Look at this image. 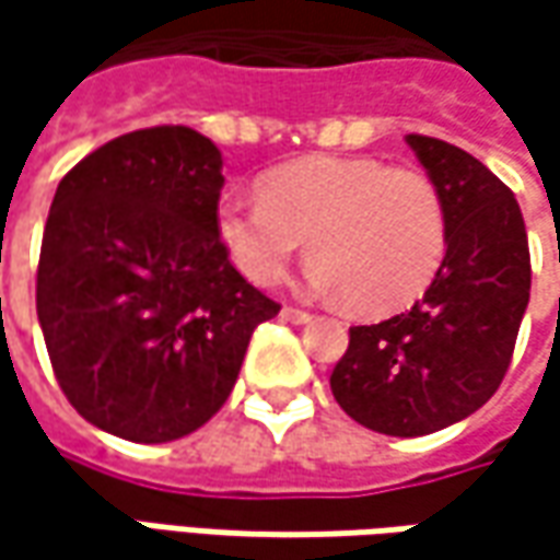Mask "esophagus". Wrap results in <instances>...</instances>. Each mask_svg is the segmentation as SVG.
Listing matches in <instances>:
<instances>
[{
    "mask_svg": "<svg viewBox=\"0 0 560 560\" xmlns=\"http://www.w3.org/2000/svg\"><path fill=\"white\" fill-rule=\"evenodd\" d=\"M280 317L290 320V324H308V320H312V314L302 312V308H292V305H287V308L280 312Z\"/></svg>",
    "mask_w": 560,
    "mask_h": 560,
    "instance_id": "1",
    "label": "esophagus"
}]
</instances>
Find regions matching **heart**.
Masks as SVG:
<instances>
[{
	"label": "heart",
	"mask_w": 560,
	"mask_h": 560,
	"mask_svg": "<svg viewBox=\"0 0 560 560\" xmlns=\"http://www.w3.org/2000/svg\"><path fill=\"white\" fill-rule=\"evenodd\" d=\"M230 261L258 287L277 283L308 240L312 283L361 314L415 302L448 248V211L436 184L380 159L312 155L280 164L258 199H224L214 214Z\"/></svg>",
	"instance_id": "1"
}]
</instances>
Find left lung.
<instances>
[{
    "label": "left lung",
    "mask_w": 560,
    "mask_h": 560,
    "mask_svg": "<svg viewBox=\"0 0 560 560\" xmlns=\"http://www.w3.org/2000/svg\"><path fill=\"white\" fill-rule=\"evenodd\" d=\"M405 140L448 211L445 261L411 312L349 330L330 389L368 430L427 436L499 389L529 302V246L521 205L483 162L433 137Z\"/></svg>",
    "instance_id": "left-lung-1"
}]
</instances>
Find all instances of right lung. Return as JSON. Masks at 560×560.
<instances>
[{"instance_id":"1","label":"right lung","mask_w":560,"mask_h":560,"mask_svg":"<svg viewBox=\"0 0 560 560\" xmlns=\"http://www.w3.org/2000/svg\"><path fill=\"white\" fill-rule=\"evenodd\" d=\"M221 152L189 127L98 145L55 189L36 317L55 380L93 427L171 442L211 420L280 305L218 240Z\"/></svg>"}]
</instances>
